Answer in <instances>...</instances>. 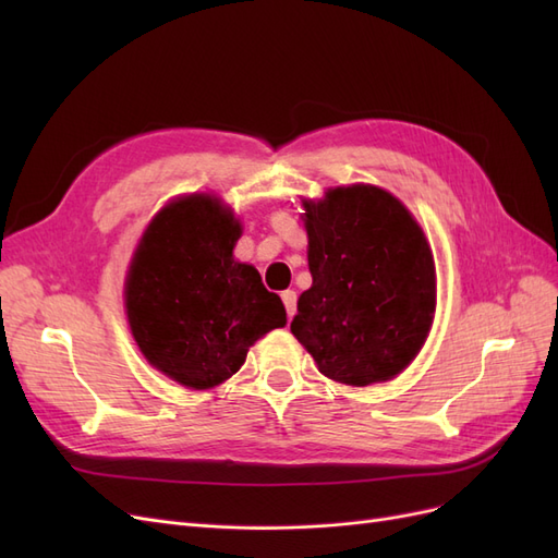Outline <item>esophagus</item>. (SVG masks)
Masks as SVG:
<instances>
[{
	"label": "esophagus",
	"mask_w": 558,
	"mask_h": 558,
	"mask_svg": "<svg viewBox=\"0 0 558 558\" xmlns=\"http://www.w3.org/2000/svg\"><path fill=\"white\" fill-rule=\"evenodd\" d=\"M281 302L286 307V314H289V318L295 316V302H298V293L295 291H283L281 293Z\"/></svg>",
	"instance_id": "obj_1"
}]
</instances>
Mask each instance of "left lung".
I'll return each mask as SVG.
<instances>
[{"label":"left lung","instance_id":"obj_1","mask_svg":"<svg viewBox=\"0 0 558 558\" xmlns=\"http://www.w3.org/2000/svg\"><path fill=\"white\" fill-rule=\"evenodd\" d=\"M312 289L291 332L318 373L349 386L386 381L424 347L435 314V263L424 230L377 185L305 199Z\"/></svg>","mask_w":558,"mask_h":558}]
</instances>
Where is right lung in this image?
<instances>
[{
  "mask_svg": "<svg viewBox=\"0 0 558 558\" xmlns=\"http://www.w3.org/2000/svg\"><path fill=\"white\" fill-rule=\"evenodd\" d=\"M242 226L221 199L191 195L146 228L125 281L134 340L150 365L189 388L232 377L248 347L286 326L258 269L232 258Z\"/></svg>",
  "mask_w": 558,
  "mask_h": 558,
  "instance_id": "right-lung-1",
  "label": "right lung"
}]
</instances>
